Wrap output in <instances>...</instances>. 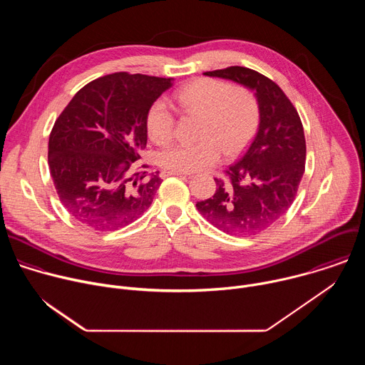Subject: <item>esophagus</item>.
Returning <instances> with one entry per match:
<instances>
[{"instance_id": "34e87169", "label": "esophagus", "mask_w": 365, "mask_h": 365, "mask_svg": "<svg viewBox=\"0 0 365 365\" xmlns=\"http://www.w3.org/2000/svg\"><path fill=\"white\" fill-rule=\"evenodd\" d=\"M160 176L162 178H168V176H190V173H186V172H176V170H162L160 172Z\"/></svg>"}]
</instances>
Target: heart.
Returning a JSON list of instances; mask_svg holds the SVG:
<instances>
[{
	"label": "heart",
	"mask_w": 365,
	"mask_h": 365,
	"mask_svg": "<svg viewBox=\"0 0 365 365\" xmlns=\"http://www.w3.org/2000/svg\"><path fill=\"white\" fill-rule=\"evenodd\" d=\"M185 113L202 115L196 144H173L159 154L168 170L202 172L214 168L222 154L235 158L254 138L259 124V103L255 93L244 86L215 78H199L175 93ZM150 140L159 145L175 137L176 118L162 99L153 102L145 117Z\"/></svg>",
	"instance_id": "b5f03b06"
}]
</instances>
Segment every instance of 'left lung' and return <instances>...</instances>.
<instances>
[{"label":"left lung","instance_id":"1","mask_svg":"<svg viewBox=\"0 0 365 365\" xmlns=\"http://www.w3.org/2000/svg\"><path fill=\"white\" fill-rule=\"evenodd\" d=\"M203 75L231 79L259 103L258 131L242 158L215 179L212 197L196 203L206 221L231 235H254L272 227L293 203L304 172L306 141L300 117L282 88L257 71L230 66Z\"/></svg>","mask_w":365,"mask_h":365}]
</instances>
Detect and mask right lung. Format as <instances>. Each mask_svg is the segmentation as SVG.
Here are the masks:
<instances>
[{
	"instance_id": "obj_1",
	"label": "right lung",
	"mask_w": 365,
	"mask_h": 365,
	"mask_svg": "<svg viewBox=\"0 0 365 365\" xmlns=\"http://www.w3.org/2000/svg\"><path fill=\"white\" fill-rule=\"evenodd\" d=\"M170 86V78L141 73L101 76L79 89L55 121L50 176L62 205L83 225L115 231L148 210L162 179L134 172L133 163L147 144L148 108Z\"/></svg>"
}]
</instances>
